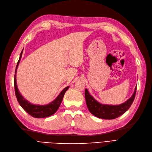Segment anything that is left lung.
Masks as SVG:
<instances>
[{
  "instance_id": "1",
  "label": "left lung",
  "mask_w": 152,
  "mask_h": 152,
  "mask_svg": "<svg viewBox=\"0 0 152 152\" xmlns=\"http://www.w3.org/2000/svg\"><path fill=\"white\" fill-rule=\"evenodd\" d=\"M137 87L131 97L126 102L118 105L103 104L97 102L92 96L88 90H85V98L87 107L89 112L96 117L103 119H114L123 115L130 108L136 96Z\"/></svg>"
}]
</instances>
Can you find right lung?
Instances as JSON below:
<instances>
[{
    "mask_svg": "<svg viewBox=\"0 0 152 152\" xmlns=\"http://www.w3.org/2000/svg\"><path fill=\"white\" fill-rule=\"evenodd\" d=\"M23 50L20 54V59L18 61L17 65L16 67L15 73H16L17 68L19 65V63L20 61V59L22 56ZM16 74L15 75V94L18 103L20 104L21 107L23 108L25 111H26L31 116L34 117L35 118H44L48 117L50 115H52L55 112H56L58 109L59 108V106H60L61 102L63 98V96L65 95V92L68 90L69 88V86L65 87L61 93L59 94L57 98L55 99L51 103H50L48 104L45 105H38V104H34L30 103L28 101L26 100L19 92V90L18 89V87L16 85Z\"/></svg>",
    "mask_w": 152,
    "mask_h": 152,
    "instance_id": "add662e5",
    "label": "right lung"
}]
</instances>
